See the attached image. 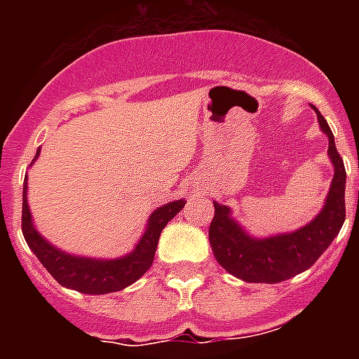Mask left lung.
Returning a JSON list of instances; mask_svg holds the SVG:
<instances>
[{"label":"left lung","mask_w":359,"mask_h":359,"mask_svg":"<svg viewBox=\"0 0 359 359\" xmlns=\"http://www.w3.org/2000/svg\"><path fill=\"white\" fill-rule=\"evenodd\" d=\"M315 111L320 128L329 136V156L334 165V177L325 199V207L307 226L293 233L253 239L230 217V210L224 205L214 201L215 214L208 228V239L217 262L233 277L266 284L287 280L315 264L344 226L347 174L340 152L336 151L334 136L329 123L318 109Z\"/></svg>","instance_id":"obj_1"}]
</instances>
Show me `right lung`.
<instances>
[{
	"label": "right lung",
	"instance_id": "obj_1",
	"mask_svg": "<svg viewBox=\"0 0 359 359\" xmlns=\"http://www.w3.org/2000/svg\"><path fill=\"white\" fill-rule=\"evenodd\" d=\"M39 156L37 151L36 158ZM185 199L167 203L156 208L149 217V224L140 243L136 244L129 255L113 261H100V259H86V257H73L57 250L39 236L30 219V210L27 203V180L23 185V215H21V230L30 250L36 253L41 264L46 268L50 275L61 286L72 287L86 294H104L120 291L131 286L142 275L151 268L156 253L160 233L170 219L185 207Z\"/></svg>",
	"mask_w": 359,
	"mask_h": 359
}]
</instances>
